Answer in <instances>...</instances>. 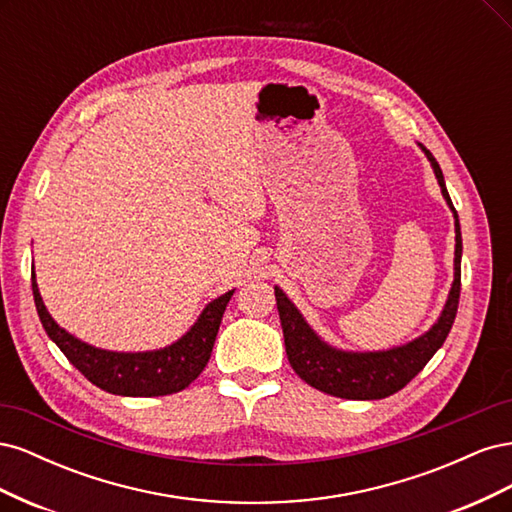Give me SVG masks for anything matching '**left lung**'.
<instances>
[{"instance_id": "obj_1", "label": "left lung", "mask_w": 512, "mask_h": 512, "mask_svg": "<svg viewBox=\"0 0 512 512\" xmlns=\"http://www.w3.org/2000/svg\"><path fill=\"white\" fill-rule=\"evenodd\" d=\"M418 147H421L427 156L446 205L451 207L455 218V280L451 292H448L442 314L433 322V327L412 339V342L404 346H393L389 350L354 352L335 348L329 342H324V339L309 327L297 305L286 297V292L280 286H275V301L284 329L288 361L301 380H305L309 386H314V389L322 393H329L342 399L389 397L404 389L418 371L429 363L431 356L440 350L446 335L451 333L461 290V228L457 211L446 190L440 164L431 156V151L427 147Z\"/></svg>"}]
</instances>
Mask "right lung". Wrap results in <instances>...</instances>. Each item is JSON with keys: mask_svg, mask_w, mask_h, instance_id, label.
<instances>
[{"mask_svg": "<svg viewBox=\"0 0 512 512\" xmlns=\"http://www.w3.org/2000/svg\"><path fill=\"white\" fill-rule=\"evenodd\" d=\"M32 290L42 327L66 354V359L91 384L123 397H160L179 393L192 384L209 363L224 309L235 292L228 290L222 297L207 303L190 331L170 346L145 352H117L85 344L83 339L61 329L40 297L36 273L32 275Z\"/></svg>", "mask_w": 512, "mask_h": 512, "instance_id": "obj_1", "label": "right lung"}]
</instances>
